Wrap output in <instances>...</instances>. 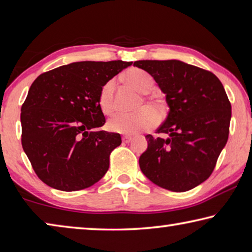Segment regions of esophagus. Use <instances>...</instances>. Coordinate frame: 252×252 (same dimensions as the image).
I'll use <instances>...</instances> for the list:
<instances>
[{
  "label": "esophagus",
  "mask_w": 252,
  "mask_h": 252,
  "mask_svg": "<svg viewBox=\"0 0 252 252\" xmlns=\"http://www.w3.org/2000/svg\"><path fill=\"white\" fill-rule=\"evenodd\" d=\"M131 139H133V138H131L130 136H124V137H123V143L127 144V143H129Z\"/></svg>",
  "instance_id": "1"
}]
</instances>
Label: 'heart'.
<instances>
[{
	"label": "heart",
	"instance_id": "1",
	"mask_svg": "<svg viewBox=\"0 0 252 252\" xmlns=\"http://www.w3.org/2000/svg\"><path fill=\"white\" fill-rule=\"evenodd\" d=\"M125 81L129 86L135 88L142 94H148L154 88V79L152 75L139 68H131L127 70L125 73ZM114 88L115 81L109 79L108 82L104 84L99 92L98 106L100 112L104 115H112L115 110ZM148 105L158 115H160L164 110V103L157 97L149 98ZM143 106L144 105L142 104L140 107H143ZM149 108H143L134 114H119L109 119L106 127L113 133L125 135H134L142 130H148L153 128L157 122L156 115Z\"/></svg>",
	"mask_w": 252,
	"mask_h": 252
}]
</instances>
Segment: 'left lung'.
<instances>
[{
  "label": "left lung",
  "mask_w": 252,
  "mask_h": 252,
  "mask_svg": "<svg viewBox=\"0 0 252 252\" xmlns=\"http://www.w3.org/2000/svg\"><path fill=\"white\" fill-rule=\"evenodd\" d=\"M166 95L168 116L157 129L167 138L147 135L139 157L143 174L157 186L183 192L204 183L226 146L231 105L215 74L178 60L136 61Z\"/></svg>",
  "instance_id": "8db88e82"
}]
</instances>
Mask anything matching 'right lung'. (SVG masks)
Here are the masks:
<instances>
[{"label":"right lung","instance_id":"obj_1","mask_svg":"<svg viewBox=\"0 0 252 252\" xmlns=\"http://www.w3.org/2000/svg\"><path fill=\"white\" fill-rule=\"evenodd\" d=\"M133 62H75L43 73L21 108L22 146L38 178L57 190L93 186L109 167L121 135L98 128L101 87Z\"/></svg>","mask_w":252,"mask_h":252}]
</instances>
